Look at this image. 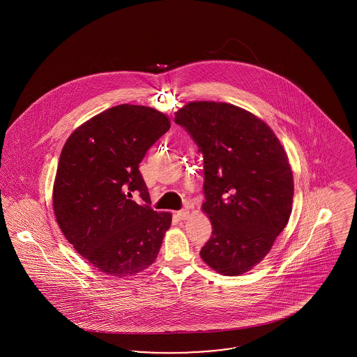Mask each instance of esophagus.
Instances as JSON below:
<instances>
[{"instance_id":"esophagus-1","label":"esophagus","mask_w":357,"mask_h":357,"mask_svg":"<svg viewBox=\"0 0 357 357\" xmlns=\"http://www.w3.org/2000/svg\"><path fill=\"white\" fill-rule=\"evenodd\" d=\"M176 215H178V218H179V220L185 221V220H187V218L190 217V211H188L187 208H183V210H179V211L176 213Z\"/></svg>"}]
</instances>
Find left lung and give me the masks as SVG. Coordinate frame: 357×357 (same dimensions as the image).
<instances>
[{
  "label": "left lung",
  "instance_id": "obj_1",
  "mask_svg": "<svg viewBox=\"0 0 357 357\" xmlns=\"http://www.w3.org/2000/svg\"><path fill=\"white\" fill-rule=\"evenodd\" d=\"M204 155V213L213 236L201 249L215 272L250 271L287 226L293 202L288 155L266 123L227 102H188L175 114Z\"/></svg>",
  "mask_w": 357,
  "mask_h": 357
}]
</instances>
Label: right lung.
<instances>
[{"label":"right lung","mask_w":357,"mask_h":357,"mask_svg":"<svg viewBox=\"0 0 357 357\" xmlns=\"http://www.w3.org/2000/svg\"><path fill=\"white\" fill-rule=\"evenodd\" d=\"M170 130L150 107L120 104L85 121L60 155L53 210L76 252L100 272L134 275L155 261L171 214L153 211L139 165ZM139 193L145 202L136 204Z\"/></svg>","instance_id":"1"}]
</instances>
